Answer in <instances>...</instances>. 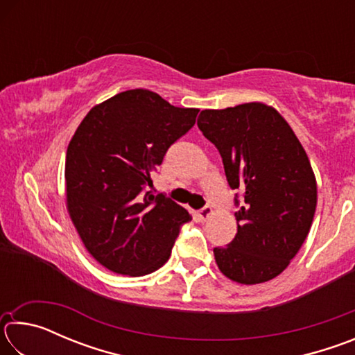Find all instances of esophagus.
<instances>
[{
    "mask_svg": "<svg viewBox=\"0 0 355 355\" xmlns=\"http://www.w3.org/2000/svg\"><path fill=\"white\" fill-rule=\"evenodd\" d=\"M197 216H199L200 220H207L208 218H211L213 216V208L209 205H205L202 209H199V213H197Z\"/></svg>",
    "mask_w": 355,
    "mask_h": 355,
    "instance_id": "1",
    "label": "esophagus"
}]
</instances>
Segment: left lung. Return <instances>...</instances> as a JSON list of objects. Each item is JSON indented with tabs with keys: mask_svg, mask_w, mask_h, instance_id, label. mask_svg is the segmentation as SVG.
Masks as SVG:
<instances>
[{
	"mask_svg": "<svg viewBox=\"0 0 355 355\" xmlns=\"http://www.w3.org/2000/svg\"><path fill=\"white\" fill-rule=\"evenodd\" d=\"M197 125L219 150L230 188L243 192L235 238L213 249L218 268L243 285L277 277L313 222L316 178L307 153L279 111L258 101L205 110Z\"/></svg>",
	"mask_w": 355,
	"mask_h": 355,
	"instance_id": "8db88e82",
	"label": "left lung"
}]
</instances>
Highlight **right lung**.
<instances>
[{
	"label": "right lung",
	"instance_id": "obj_1",
	"mask_svg": "<svg viewBox=\"0 0 355 355\" xmlns=\"http://www.w3.org/2000/svg\"><path fill=\"white\" fill-rule=\"evenodd\" d=\"M197 114L196 107L172 106L158 94L133 89L94 106L76 128L65 156L67 209L101 266L139 277L169 260L191 214L147 186Z\"/></svg>",
	"mask_w": 355,
	"mask_h": 355
}]
</instances>
